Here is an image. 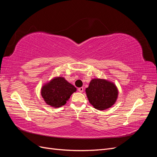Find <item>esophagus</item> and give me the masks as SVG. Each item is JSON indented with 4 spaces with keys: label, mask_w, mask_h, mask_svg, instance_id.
<instances>
[{
    "label": "esophagus",
    "mask_w": 157,
    "mask_h": 157,
    "mask_svg": "<svg viewBox=\"0 0 157 157\" xmlns=\"http://www.w3.org/2000/svg\"><path fill=\"white\" fill-rule=\"evenodd\" d=\"M78 92H82L84 91V88H83L82 87H81V88H78Z\"/></svg>",
    "instance_id": "obj_1"
}]
</instances>
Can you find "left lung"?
<instances>
[{"label": "left lung", "mask_w": 157, "mask_h": 157, "mask_svg": "<svg viewBox=\"0 0 157 157\" xmlns=\"http://www.w3.org/2000/svg\"><path fill=\"white\" fill-rule=\"evenodd\" d=\"M89 102L98 110L111 107L117 100L118 90L115 85L105 80L93 79L86 89Z\"/></svg>", "instance_id": "left-lung-1"}]
</instances>
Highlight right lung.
<instances>
[{"label":"right lung","instance_id":"right-lung-1","mask_svg":"<svg viewBox=\"0 0 157 157\" xmlns=\"http://www.w3.org/2000/svg\"><path fill=\"white\" fill-rule=\"evenodd\" d=\"M77 88L62 77L55 78L44 85L41 95L48 105L54 107L64 105Z\"/></svg>","mask_w":157,"mask_h":157}]
</instances>
